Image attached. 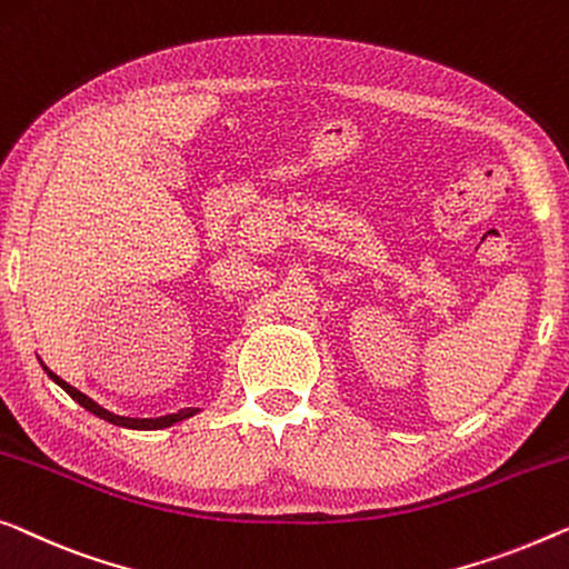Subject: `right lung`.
I'll return each mask as SVG.
<instances>
[{
  "label": "right lung",
  "instance_id": "obj_1",
  "mask_svg": "<svg viewBox=\"0 0 569 569\" xmlns=\"http://www.w3.org/2000/svg\"><path fill=\"white\" fill-rule=\"evenodd\" d=\"M40 365H43V361H40ZM43 369H46V375L51 377V380H53L56 385H59L61 390L69 392L71 398L77 400L81 408L89 410V413H94L97 418H102V421L112 423V426H122V428H136V431H159V428H169V426H174V423H179V421H184V418H192L194 413H200V408H184V410H179V413L161 416V418H126V416H114V413H110V410H107V408L97 406V402H94L92 398H89V395L79 392L77 387H71L69 382L61 380L59 375H53L51 369H48L46 365H43Z\"/></svg>",
  "mask_w": 569,
  "mask_h": 569
}]
</instances>
